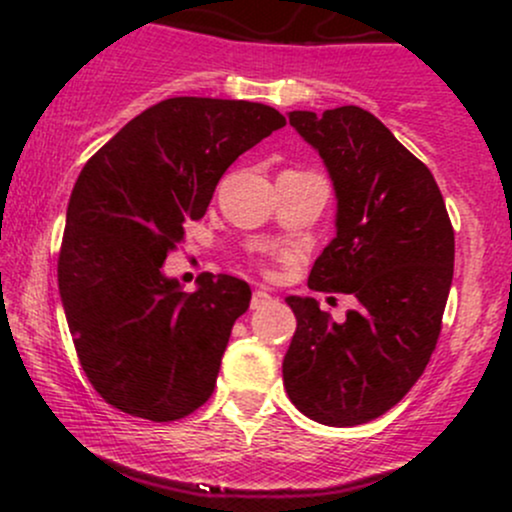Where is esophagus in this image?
Listing matches in <instances>:
<instances>
[{
  "label": "esophagus",
  "mask_w": 512,
  "mask_h": 512,
  "mask_svg": "<svg viewBox=\"0 0 512 512\" xmlns=\"http://www.w3.org/2000/svg\"><path fill=\"white\" fill-rule=\"evenodd\" d=\"M269 301H272V296H269L267 291L257 289L255 293H252V298H250V308H252V310H257V308H264V305H267Z\"/></svg>",
  "instance_id": "esophagus-1"
}]
</instances>
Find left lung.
Returning a JSON list of instances; mask_svg holds the SVG:
<instances>
[{
    "label": "left lung",
    "mask_w": 512,
    "mask_h": 512,
    "mask_svg": "<svg viewBox=\"0 0 512 512\" xmlns=\"http://www.w3.org/2000/svg\"><path fill=\"white\" fill-rule=\"evenodd\" d=\"M289 122L320 151L339 199L337 238L308 286L358 305L334 322L315 298H289L298 327L284 385L317 424L358 426L395 407L436 351L455 231L431 170L368 110H293Z\"/></svg>",
    "instance_id": "left-lung-1"
}]
</instances>
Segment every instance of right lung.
Instances as JSON below:
<instances>
[{
  "label": "right lung",
  "instance_id": "1",
  "mask_svg": "<svg viewBox=\"0 0 512 512\" xmlns=\"http://www.w3.org/2000/svg\"><path fill=\"white\" fill-rule=\"evenodd\" d=\"M284 125L262 103L178 96L88 158L69 197L57 279L76 356L110 407L178 421L211 397L250 286L202 272L199 289L182 293L161 267L228 166Z\"/></svg>",
  "mask_w": 512,
  "mask_h": 512
}]
</instances>
